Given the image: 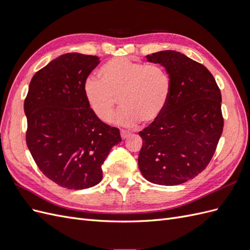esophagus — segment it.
Segmentation results:
<instances>
[{"label":"esophagus","mask_w":250,"mask_h":250,"mask_svg":"<svg viewBox=\"0 0 250 250\" xmlns=\"http://www.w3.org/2000/svg\"><path fill=\"white\" fill-rule=\"evenodd\" d=\"M130 135V132L129 131H127V130H121V137H122V139L123 140H125V139H127L128 137H129Z\"/></svg>","instance_id":"34e87169"}]
</instances>
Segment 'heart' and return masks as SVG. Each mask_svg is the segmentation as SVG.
<instances>
[{
	"label": "heart",
	"mask_w": 250,
	"mask_h": 250,
	"mask_svg": "<svg viewBox=\"0 0 250 250\" xmlns=\"http://www.w3.org/2000/svg\"><path fill=\"white\" fill-rule=\"evenodd\" d=\"M100 77L88 76L83 93L95 116L110 121L119 102L122 105L116 123L131 127L155 121L167 105L171 78L160 64L134 62L125 57L112 58L101 66Z\"/></svg>",
	"instance_id": "obj_1"
}]
</instances>
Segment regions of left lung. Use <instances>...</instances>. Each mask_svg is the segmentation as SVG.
<instances>
[{
    "label": "left lung",
    "instance_id": "left-lung-1",
    "mask_svg": "<svg viewBox=\"0 0 250 250\" xmlns=\"http://www.w3.org/2000/svg\"><path fill=\"white\" fill-rule=\"evenodd\" d=\"M171 78L165 109L139 134L142 175L152 184L176 186L197 176L210 162L223 130L221 93L203 64L180 52L147 55Z\"/></svg>",
    "mask_w": 250,
    "mask_h": 250
}]
</instances>
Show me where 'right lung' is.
<instances>
[{
  "label": "right lung",
  "mask_w": 250,
  "mask_h": 250,
  "mask_svg": "<svg viewBox=\"0 0 250 250\" xmlns=\"http://www.w3.org/2000/svg\"><path fill=\"white\" fill-rule=\"evenodd\" d=\"M99 62V57L80 53L52 60L32 77L24 104L26 142L37 167L71 190L99 184L105 158L122 142L118 128L95 116L83 93Z\"/></svg>",
  "instance_id": "add662e5"
}]
</instances>
